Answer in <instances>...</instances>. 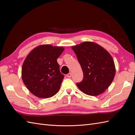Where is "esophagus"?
Masks as SVG:
<instances>
[{
  "label": "esophagus",
  "instance_id": "1",
  "mask_svg": "<svg viewBox=\"0 0 135 135\" xmlns=\"http://www.w3.org/2000/svg\"><path fill=\"white\" fill-rule=\"evenodd\" d=\"M66 76H67L68 77H69V78H70V77H71V74L70 73H68V74H66Z\"/></svg>",
  "mask_w": 135,
  "mask_h": 135
}]
</instances>
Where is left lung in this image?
<instances>
[{"mask_svg":"<svg viewBox=\"0 0 135 135\" xmlns=\"http://www.w3.org/2000/svg\"><path fill=\"white\" fill-rule=\"evenodd\" d=\"M83 72L81 82L77 86L84 94L97 96L112 84L115 74L114 62L109 52L99 45L85 41L71 47Z\"/></svg>","mask_w":135,"mask_h":135,"instance_id":"1","label":"left lung"}]
</instances>
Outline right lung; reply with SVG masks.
<instances>
[{"label": "right lung", "mask_w": 135, "mask_h": 135, "mask_svg": "<svg viewBox=\"0 0 135 135\" xmlns=\"http://www.w3.org/2000/svg\"><path fill=\"white\" fill-rule=\"evenodd\" d=\"M63 47L43 44L32 50L22 66V79L32 94L40 98L53 97L59 91L64 78L59 70L57 58Z\"/></svg>", "instance_id": "add662e5"}]
</instances>
